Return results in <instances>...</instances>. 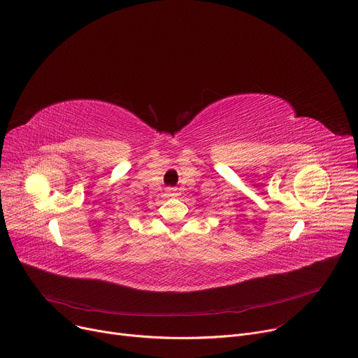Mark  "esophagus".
I'll list each match as a JSON object with an SVG mask.
<instances>
[{"mask_svg":"<svg viewBox=\"0 0 358 358\" xmlns=\"http://www.w3.org/2000/svg\"><path fill=\"white\" fill-rule=\"evenodd\" d=\"M166 194H168V196H176L178 193H176V189H175V187H168V189H166Z\"/></svg>","mask_w":358,"mask_h":358,"instance_id":"34e87169","label":"esophagus"}]
</instances>
